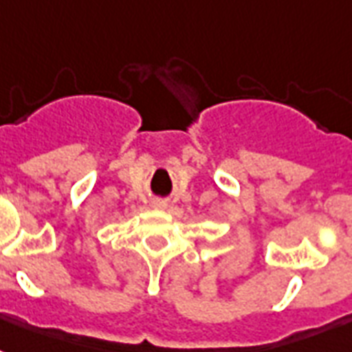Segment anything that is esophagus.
<instances>
[{
    "label": "esophagus",
    "mask_w": 352,
    "mask_h": 352,
    "mask_svg": "<svg viewBox=\"0 0 352 352\" xmlns=\"http://www.w3.org/2000/svg\"><path fill=\"white\" fill-rule=\"evenodd\" d=\"M153 208L155 210H164L166 203H164V201H153Z\"/></svg>",
    "instance_id": "34e87169"
}]
</instances>
